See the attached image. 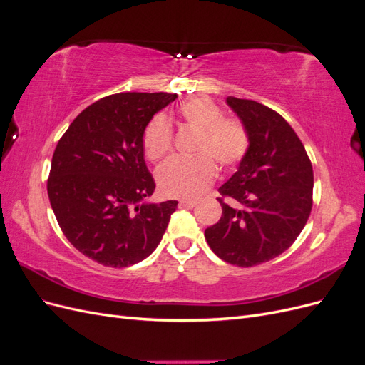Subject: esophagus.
Here are the masks:
<instances>
[{"label": "esophagus", "instance_id": "1", "mask_svg": "<svg viewBox=\"0 0 365 365\" xmlns=\"http://www.w3.org/2000/svg\"><path fill=\"white\" fill-rule=\"evenodd\" d=\"M196 201L193 200H181L180 201V207H195Z\"/></svg>", "mask_w": 365, "mask_h": 365}]
</instances>
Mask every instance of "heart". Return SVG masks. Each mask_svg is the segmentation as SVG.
<instances>
[{
    "instance_id": "1",
    "label": "heart",
    "mask_w": 365,
    "mask_h": 365,
    "mask_svg": "<svg viewBox=\"0 0 365 365\" xmlns=\"http://www.w3.org/2000/svg\"><path fill=\"white\" fill-rule=\"evenodd\" d=\"M178 117L189 128L197 129L193 157H172L157 172L158 189L169 197L201 195L213 182L216 163L231 170L247 157L250 132L239 118L224 117L212 98L192 97L178 108ZM173 132L169 121L153 117L143 132V150L149 161L163 160L172 149Z\"/></svg>"
}]
</instances>
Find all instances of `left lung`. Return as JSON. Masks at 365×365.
<instances>
[{"label": "left lung", "instance_id": "8db88e82", "mask_svg": "<svg viewBox=\"0 0 365 365\" xmlns=\"http://www.w3.org/2000/svg\"><path fill=\"white\" fill-rule=\"evenodd\" d=\"M227 103L250 132L237 172L219 187L222 216L205 230L219 259L256 267L288 250L312 210L314 170L302 140L277 111L248 98Z\"/></svg>", "mask_w": 365, "mask_h": 365}]
</instances>
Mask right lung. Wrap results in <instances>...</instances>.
Returning <instances> with one entry per match:
<instances>
[{
	"mask_svg": "<svg viewBox=\"0 0 365 365\" xmlns=\"http://www.w3.org/2000/svg\"><path fill=\"white\" fill-rule=\"evenodd\" d=\"M169 93H120L94 102L61 137L47 192L62 233L83 256L125 268L150 256L178 201L140 204L155 190L143 132Z\"/></svg>",
	"mask_w": 365,
	"mask_h": 365,
	"instance_id": "right-lung-1",
	"label": "right lung"
}]
</instances>
